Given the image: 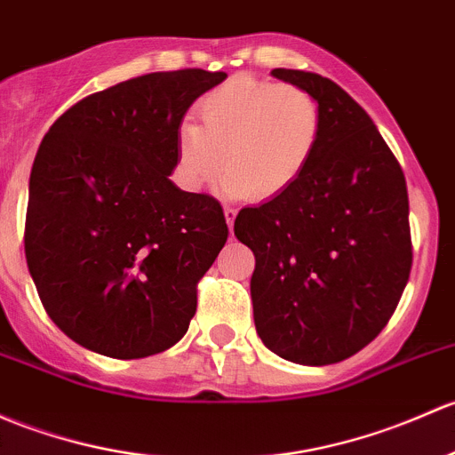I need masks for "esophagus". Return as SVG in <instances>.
Segmentation results:
<instances>
[{
  "instance_id": "34e87169",
  "label": "esophagus",
  "mask_w": 455,
  "mask_h": 455,
  "mask_svg": "<svg viewBox=\"0 0 455 455\" xmlns=\"http://www.w3.org/2000/svg\"><path fill=\"white\" fill-rule=\"evenodd\" d=\"M235 215H237V209L235 207H231V204H227V207H224V218H227L228 228H233V222H235Z\"/></svg>"
}]
</instances>
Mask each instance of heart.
I'll use <instances>...</instances> for the list:
<instances>
[{
  "instance_id": "heart-1",
  "label": "heart",
  "mask_w": 455,
  "mask_h": 455,
  "mask_svg": "<svg viewBox=\"0 0 455 455\" xmlns=\"http://www.w3.org/2000/svg\"><path fill=\"white\" fill-rule=\"evenodd\" d=\"M203 126L176 132V179L185 189L212 185L227 167L222 191L270 200L312 164L323 137V108L307 89L255 76H233L200 98Z\"/></svg>"
}]
</instances>
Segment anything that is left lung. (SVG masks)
Here are the masks:
<instances>
[{"label":"left lung","mask_w":455,"mask_h":455,"mask_svg":"<svg viewBox=\"0 0 455 455\" xmlns=\"http://www.w3.org/2000/svg\"><path fill=\"white\" fill-rule=\"evenodd\" d=\"M323 108V137L299 180L235 218L255 252V327L283 360L336 364L379 336L412 267L405 176L364 108L333 80L272 69Z\"/></svg>","instance_id":"obj_1"}]
</instances>
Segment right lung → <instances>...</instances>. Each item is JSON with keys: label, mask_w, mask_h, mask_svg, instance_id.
<instances>
[{"label": "right lung", "mask_w": 455, "mask_h": 455, "mask_svg": "<svg viewBox=\"0 0 455 455\" xmlns=\"http://www.w3.org/2000/svg\"><path fill=\"white\" fill-rule=\"evenodd\" d=\"M224 71L137 76L91 93L38 146L26 259L56 327L89 351L140 360L188 333L198 281L228 237L209 194L170 180L176 132Z\"/></svg>", "instance_id": "1"}]
</instances>
